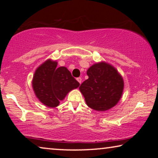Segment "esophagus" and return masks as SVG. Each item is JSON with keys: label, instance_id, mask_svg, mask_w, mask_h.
<instances>
[{"label": "esophagus", "instance_id": "1", "mask_svg": "<svg viewBox=\"0 0 158 158\" xmlns=\"http://www.w3.org/2000/svg\"><path fill=\"white\" fill-rule=\"evenodd\" d=\"M77 81H78V83H79L80 84H81V82H82V78H81V77H77Z\"/></svg>", "mask_w": 158, "mask_h": 158}]
</instances>
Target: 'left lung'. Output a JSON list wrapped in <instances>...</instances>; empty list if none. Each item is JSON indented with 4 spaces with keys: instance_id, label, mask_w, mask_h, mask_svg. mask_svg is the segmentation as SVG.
Masks as SVG:
<instances>
[{
    "instance_id": "obj_1",
    "label": "left lung",
    "mask_w": 158,
    "mask_h": 158,
    "mask_svg": "<svg viewBox=\"0 0 158 158\" xmlns=\"http://www.w3.org/2000/svg\"><path fill=\"white\" fill-rule=\"evenodd\" d=\"M88 79L79 89L86 104L98 111H107L118 102L124 90V81L116 69L105 62L93 64L87 71Z\"/></svg>"
}]
</instances>
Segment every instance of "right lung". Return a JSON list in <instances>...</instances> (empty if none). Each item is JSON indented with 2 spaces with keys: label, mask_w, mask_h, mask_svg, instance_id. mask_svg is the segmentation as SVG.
Returning a JSON list of instances; mask_svg holds the SVG:
<instances>
[{
  "label": "right lung",
  "mask_w": 158,
  "mask_h": 158,
  "mask_svg": "<svg viewBox=\"0 0 158 158\" xmlns=\"http://www.w3.org/2000/svg\"><path fill=\"white\" fill-rule=\"evenodd\" d=\"M57 61L47 60L34 73L32 87L37 98L47 106L57 107L60 101L80 83L65 67L57 68Z\"/></svg>",
  "instance_id": "right-lung-1"
}]
</instances>
